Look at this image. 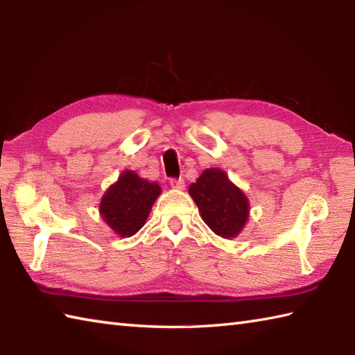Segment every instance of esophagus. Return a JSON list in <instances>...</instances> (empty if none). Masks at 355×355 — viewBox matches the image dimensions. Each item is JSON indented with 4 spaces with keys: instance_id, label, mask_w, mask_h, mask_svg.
Returning <instances> with one entry per match:
<instances>
[{
    "instance_id": "1",
    "label": "esophagus",
    "mask_w": 355,
    "mask_h": 355,
    "mask_svg": "<svg viewBox=\"0 0 355 355\" xmlns=\"http://www.w3.org/2000/svg\"><path fill=\"white\" fill-rule=\"evenodd\" d=\"M169 184L173 189H184V180L183 178H171Z\"/></svg>"
}]
</instances>
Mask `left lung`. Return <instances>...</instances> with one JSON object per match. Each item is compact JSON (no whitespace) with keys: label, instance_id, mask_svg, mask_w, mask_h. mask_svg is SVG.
Listing matches in <instances>:
<instances>
[{"label":"left lung","instance_id":"left-lung-1","mask_svg":"<svg viewBox=\"0 0 355 355\" xmlns=\"http://www.w3.org/2000/svg\"><path fill=\"white\" fill-rule=\"evenodd\" d=\"M205 221L216 235L236 236L248 216V201L220 169H206L189 187Z\"/></svg>","mask_w":355,"mask_h":355}]
</instances>
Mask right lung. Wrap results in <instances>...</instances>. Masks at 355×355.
Returning <instances> with one entry per match:
<instances>
[{"label": "right lung", "instance_id": "1", "mask_svg": "<svg viewBox=\"0 0 355 355\" xmlns=\"http://www.w3.org/2000/svg\"><path fill=\"white\" fill-rule=\"evenodd\" d=\"M160 186L126 171L112 184L101 202L105 223L120 236H131L146 223L149 210L160 195Z\"/></svg>", "mask_w": 355, "mask_h": 355}]
</instances>
